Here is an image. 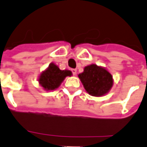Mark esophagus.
I'll list each match as a JSON object with an SVG mask.
<instances>
[{
  "mask_svg": "<svg viewBox=\"0 0 147 147\" xmlns=\"http://www.w3.org/2000/svg\"><path fill=\"white\" fill-rule=\"evenodd\" d=\"M71 71H72V73H73L74 76H76L77 73V69H71Z\"/></svg>",
  "mask_w": 147,
  "mask_h": 147,
  "instance_id": "34e87169",
  "label": "esophagus"
}]
</instances>
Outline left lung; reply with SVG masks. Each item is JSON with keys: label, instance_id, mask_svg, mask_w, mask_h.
<instances>
[{"label": "left lung", "instance_id": "obj_1", "mask_svg": "<svg viewBox=\"0 0 147 147\" xmlns=\"http://www.w3.org/2000/svg\"><path fill=\"white\" fill-rule=\"evenodd\" d=\"M78 77L86 92L94 97L105 95L113 86L114 81L110 72L105 67L95 64L86 66Z\"/></svg>", "mask_w": 147, "mask_h": 147}]
</instances>
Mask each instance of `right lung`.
<instances>
[{
    "label": "right lung",
    "mask_w": 147,
    "mask_h": 147,
    "mask_svg": "<svg viewBox=\"0 0 147 147\" xmlns=\"http://www.w3.org/2000/svg\"><path fill=\"white\" fill-rule=\"evenodd\" d=\"M72 72L69 70H61L54 63L49 64V67L42 71L38 76V83L46 91L57 89L67 76H71Z\"/></svg>",
    "instance_id": "right-lung-1"
}]
</instances>
